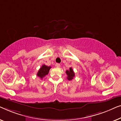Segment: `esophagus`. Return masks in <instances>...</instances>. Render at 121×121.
I'll return each instance as SVG.
<instances>
[{"label": "esophagus", "mask_w": 121, "mask_h": 121, "mask_svg": "<svg viewBox=\"0 0 121 121\" xmlns=\"http://www.w3.org/2000/svg\"><path fill=\"white\" fill-rule=\"evenodd\" d=\"M55 66L57 68H59V67H60V65L59 64H57H57H55Z\"/></svg>", "instance_id": "obj_1"}]
</instances>
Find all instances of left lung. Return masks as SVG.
Returning a JSON list of instances; mask_svg holds the SVG:
<instances>
[{
  "instance_id": "8db88e82",
  "label": "left lung",
  "mask_w": 121,
  "mask_h": 121,
  "mask_svg": "<svg viewBox=\"0 0 121 121\" xmlns=\"http://www.w3.org/2000/svg\"><path fill=\"white\" fill-rule=\"evenodd\" d=\"M66 73L67 75V79L69 81H71V80L73 79L74 76H75V74H74V72L72 67L69 68V70H66Z\"/></svg>"
}]
</instances>
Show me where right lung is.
I'll use <instances>...</instances> for the list:
<instances>
[{"label": "right lung", "instance_id": "right-lung-1", "mask_svg": "<svg viewBox=\"0 0 121 121\" xmlns=\"http://www.w3.org/2000/svg\"><path fill=\"white\" fill-rule=\"evenodd\" d=\"M51 69V66H46L45 65H43L42 66V67L39 69L38 73H37V76L40 77L41 79H43V77H45L46 75H47L49 73V70Z\"/></svg>", "mask_w": 121, "mask_h": 121}]
</instances>
